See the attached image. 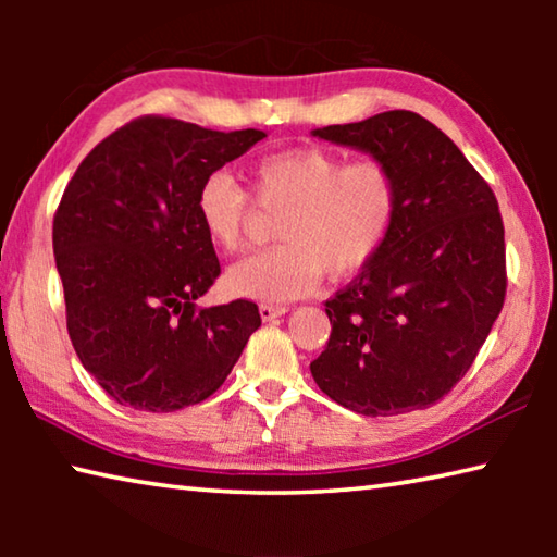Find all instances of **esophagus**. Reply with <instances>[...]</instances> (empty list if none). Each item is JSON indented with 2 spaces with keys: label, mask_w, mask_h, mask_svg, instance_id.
I'll return each mask as SVG.
<instances>
[{
  "label": "esophagus",
  "mask_w": 557,
  "mask_h": 557,
  "mask_svg": "<svg viewBox=\"0 0 557 557\" xmlns=\"http://www.w3.org/2000/svg\"><path fill=\"white\" fill-rule=\"evenodd\" d=\"M287 312L285 305H260V317L262 322H272V319H277Z\"/></svg>",
  "instance_id": "34e87169"
}]
</instances>
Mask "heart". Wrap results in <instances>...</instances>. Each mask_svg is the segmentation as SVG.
<instances>
[{
    "instance_id": "1",
    "label": "heart",
    "mask_w": 557,
    "mask_h": 557,
    "mask_svg": "<svg viewBox=\"0 0 557 557\" xmlns=\"http://www.w3.org/2000/svg\"><path fill=\"white\" fill-rule=\"evenodd\" d=\"M256 196L281 209L272 248L228 270L225 287L238 297L287 301L317 280L346 277L379 256L398 219L400 188L375 157L346 162L334 149L305 145L260 157L252 166ZM196 219L211 245L238 252L252 219L250 194L233 174L211 172L196 188Z\"/></svg>"
}]
</instances>
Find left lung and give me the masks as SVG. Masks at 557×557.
Wrapping results in <instances>:
<instances>
[{
    "mask_svg": "<svg viewBox=\"0 0 557 557\" xmlns=\"http://www.w3.org/2000/svg\"><path fill=\"white\" fill-rule=\"evenodd\" d=\"M314 137L393 169L398 219L369 265L326 299L332 336L309 363L344 408L379 418L425 410L471 369L506 299L498 201L459 147L410 110Z\"/></svg>",
    "mask_w": 557,
    "mask_h": 557,
    "instance_id": "left-lung-1",
    "label": "left lung"
}]
</instances>
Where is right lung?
<instances>
[{"label": "right lung", "instance_id": "obj_1", "mask_svg": "<svg viewBox=\"0 0 557 557\" xmlns=\"http://www.w3.org/2000/svg\"><path fill=\"white\" fill-rule=\"evenodd\" d=\"M265 132H219L145 115L75 169L53 215L65 326L83 369L112 400L174 412L221 388L258 305L199 307L221 275L196 219V188Z\"/></svg>", "mask_w": 557, "mask_h": 557}]
</instances>
